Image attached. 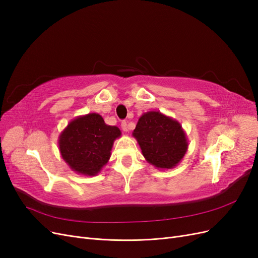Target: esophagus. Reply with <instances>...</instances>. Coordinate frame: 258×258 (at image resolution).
<instances>
[{"label":"esophagus","instance_id":"1","mask_svg":"<svg viewBox=\"0 0 258 258\" xmlns=\"http://www.w3.org/2000/svg\"><path fill=\"white\" fill-rule=\"evenodd\" d=\"M121 129H122V131H124V132H127L128 131V123H127V121H122L121 122Z\"/></svg>","mask_w":258,"mask_h":258}]
</instances>
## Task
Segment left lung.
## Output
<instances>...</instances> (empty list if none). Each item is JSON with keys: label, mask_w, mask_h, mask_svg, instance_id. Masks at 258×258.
I'll use <instances>...</instances> for the list:
<instances>
[{"label": "left lung", "mask_w": 258, "mask_h": 258, "mask_svg": "<svg viewBox=\"0 0 258 258\" xmlns=\"http://www.w3.org/2000/svg\"><path fill=\"white\" fill-rule=\"evenodd\" d=\"M132 136L146 161L161 170L176 167L188 148L182 124L157 111L146 112L140 117Z\"/></svg>", "instance_id": "left-lung-1"}]
</instances>
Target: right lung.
I'll return each mask as SVG.
<instances>
[{
    "label": "right lung",
    "instance_id": "1",
    "mask_svg": "<svg viewBox=\"0 0 258 258\" xmlns=\"http://www.w3.org/2000/svg\"><path fill=\"white\" fill-rule=\"evenodd\" d=\"M118 127L104 122L98 113L77 116L68 123L58 139L61 157L72 171L86 176L97 175L111 157Z\"/></svg>",
    "mask_w": 258,
    "mask_h": 258
}]
</instances>
